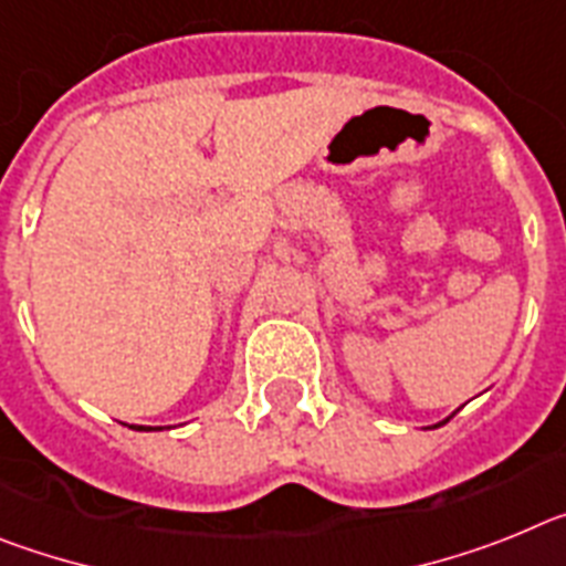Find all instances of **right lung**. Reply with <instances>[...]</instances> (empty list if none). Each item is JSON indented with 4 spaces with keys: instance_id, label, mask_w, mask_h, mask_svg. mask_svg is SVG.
<instances>
[{
    "instance_id": "add662e5",
    "label": "right lung",
    "mask_w": 566,
    "mask_h": 566,
    "mask_svg": "<svg viewBox=\"0 0 566 566\" xmlns=\"http://www.w3.org/2000/svg\"><path fill=\"white\" fill-rule=\"evenodd\" d=\"M136 430H150V427H136Z\"/></svg>"
}]
</instances>
